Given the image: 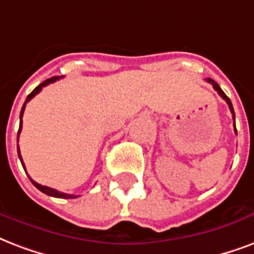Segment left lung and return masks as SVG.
<instances>
[{
  "label": "left lung",
  "instance_id": "left-lung-1",
  "mask_svg": "<svg viewBox=\"0 0 254 254\" xmlns=\"http://www.w3.org/2000/svg\"><path fill=\"white\" fill-rule=\"evenodd\" d=\"M208 82H209V84H212V85H213V88H214V90H216V92H217L218 94H220V96H221L222 98L225 100L226 104L229 105V109H230V112H232V116H233V121H235V124H233V125H235V131H236V134H237V130H236V116H235V110H233V106H232V102H230L229 97L226 96L225 93L222 92L221 88L218 86L217 82H214V81H213L212 78H208Z\"/></svg>",
  "mask_w": 254,
  "mask_h": 254
}]
</instances>
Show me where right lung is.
I'll list each match as a JSON object with an SVG mask.
<instances>
[{
	"mask_svg": "<svg viewBox=\"0 0 254 254\" xmlns=\"http://www.w3.org/2000/svg\"><path fill=\"white\" fill-rule=\"evenodd\" d=\"M58 78H60L58 75H57V77H52V78H48V80L44 81L42 84L38 85V86H37V88L34 89V90H33V92L30 93L28 97H26V100H25V102H24V106H22V109H21V113H19V120H21V123H19V129H18V134H17V138H18L19 133H21V130H22V116H24V110H25V106H26V102L30 101L33 97L41 92L44 86H46V85H49V84H53V82H56ZM17 152H18V157H19V160H21V164H22V166H24V169H25V165H24V162H22V157H21V153H19L18 146H17ZM29 179H30V177H29ZM30 181H32V184L37 188V189H40L42 193H45V194H48V196L57 197V198H75V197H78V196H73V194H67V193H63V191H58V190H56V189H53V188L40 185V184L36 183V181H33L32 179H30Z\"/></svg>",
	"mask_w": 254,
	"mask_h": 254,
	"instance_id": "1",
	"label": "right lung"
}]
</instances>
